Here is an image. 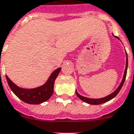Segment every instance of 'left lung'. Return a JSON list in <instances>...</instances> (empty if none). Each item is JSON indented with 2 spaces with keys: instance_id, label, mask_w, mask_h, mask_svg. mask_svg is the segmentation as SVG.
Returning a JSON list of instances; mask_svg holds the SVG:
<instances>
[{
  "instance_id": "1",
  "label": "left lung",
  "mask_w": 134,
  "mask_h": 134,
  "mask_svg": "<svg viewBox=\"0 0 134 134\" xmlns=\"http://www.w3.org/2000/svg\"><path fill=\"white\" fill-rule=\"evenodd\" d=\"M116 38H118V37H116L115 36ZM126 68H125V70H124V76H123V79H122V82L120 83V86L118 87V89L115 91L114 92H113L111 94H110L108 96H105V97H103V98H87V97H85V96H81L80 94H79L77 93L76 90V95L80 99H81L82 100H83L84 102L87 103H89V104H92V105H98V104H101V103H104L108 101V100H111L114 97H115L117 96V94L119 93V92L121 90V88L122 87V86L124 85V82L125 81V79H126V71H127V66H128V57H127V53L126 52Z\"/></svg>"
}]
</instances>
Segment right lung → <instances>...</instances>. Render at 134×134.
<instances>
[{"mask_svg":"<svg viewBox=\"0 0 134 134\" xmlns=\"http://www.w3.org/2000/svg\"><path fill=\"white\" fill-rule=\"evenodd\" d=\"M60 70L61 68L56 69L51 74L47 81L43 85L30 90L19 87L18 86H16L10 80L7 75L6 79L11 90L19 99L29 104H40L48 100L52 95L54 92V81Z\"/></svg>","mask_w":134,"mask_h":134,"instance_id":"1","label":"right lung"}]
</instances>
